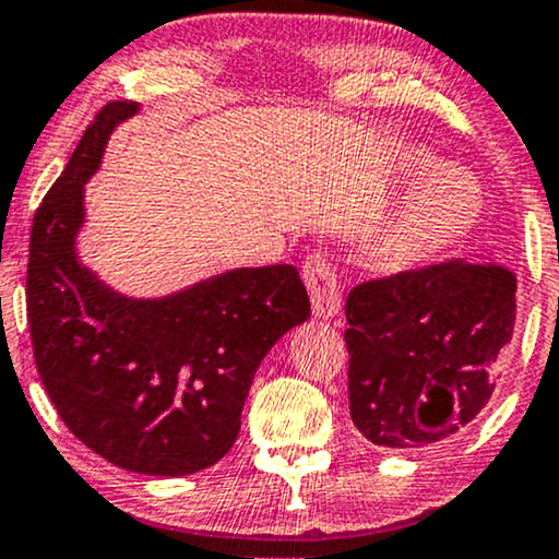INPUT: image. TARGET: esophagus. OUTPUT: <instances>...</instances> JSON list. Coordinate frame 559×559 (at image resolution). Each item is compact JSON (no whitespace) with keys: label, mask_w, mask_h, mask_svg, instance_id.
<instances>
[{"label":"esophagus","mask_w":559,"mask_h":559,"mask_svg":"<svg viewBox=\"0 0 559 559\" xmlns=\"http://www.w3.org/2000/svg\"><path fill=\"white\" fill-rule=\"evenodd\" d=\"M301 275H305L309 297H312L314 318L328 320L333 318V314H338L341 292L338 284H335L331 262L322 258V254H309L305 265H301Z\"/></svg>","instance_id":"esophagus-1"}]
</instances>
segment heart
I'll list each match as a JSON object with an SVG mask.
<instances>
[{
  "mask_svg": "<svg viewBox=\"0 0 559 559\" xmlns=\"http://www.w3.org/2000/svg\"><path fill=\"white\" fill-rule=\"evenodd\" d=\"M412 181H424L406 205L390 218L374 245L385 273H412L459 247L479 224L484 198L474 177L442 169L425 151H412L403 164Z\"/></svg>",
  "mask_w": 559,
  "mask_h": 559,
  "instance_id": "1",
  "label": "heart"
}]
</instances>
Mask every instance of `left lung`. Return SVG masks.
I'll use <instances>...</instances> for the list:
<instances>
[{
	"instance_id": "left-lung-1",
	"label": "left lung",
	"mask_w": 559,
	"mask_h": 559,
	"mask_svg": "<svg viewBox=\"0 0 559 559\" xmlns=\"http://www.w3.org/2000/svg\"><path fill=\"white\" fill-rule=\"evenodd\" d=\"M515 273L445 260L352 288L348 408L369 442L419 448L461 432L487 406L515 328Z\"/></svg>"
}]
</instances>
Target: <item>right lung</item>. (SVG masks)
I'll use <instances>...</instances> for the list:
<instances>
[{"mask_svg": "<svg viewBox=\"0 0 559 559\" xmlns=\"http://www.w3.org/2000/svg\"><path fill=\"white\" fill-rule=\"evenodd\" d=\"M140 106L96 114L31 228L25 297L33 356L49 399L114 466L185 476L231 450L241 406L275 341L309 318L294 265L234 267L160 299L114 292L78 260L83 187L114 127Z\"/></svg>", "mask_w": 559, "mask_h": 559, "instance_id": "right-lung-1", "label": "right lung"}]
</instances>
